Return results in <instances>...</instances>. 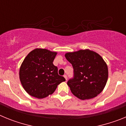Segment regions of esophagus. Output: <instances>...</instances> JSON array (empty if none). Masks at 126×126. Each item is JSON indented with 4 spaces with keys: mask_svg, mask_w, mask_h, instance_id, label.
<instances>
[{
    "mask_svg": "<svg viewBox=\"0 0 126 126\" xmlns=\"http://www.w3.org/2000/svg\"><path fill=\"white\" fill-rule=\"evenodd\" d=\"M64 78L65 79V80L67 81V75H64Z\"/></svg>",
    "mask_w": 126,
    "mask_h": 126,
    "instance_id": "esophagus-1",
    "label": "esophagus"
}]
</instances>
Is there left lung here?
I'll list each match as a JSON object with an SVG mask.
<instances>
[{
	"instance_id": "left-lung-1",
	"label": "left lung",
	"mask_w": 126,
	"mask_h": 126,
	"mask_svg": "<svg viewBox=\"0 0 126 126\" xmlns=\"http://www.w3.org/2000/svg\"><path fill=\"white\" fill-rule=\"evenodd\" d=\"M65 57L74 69V78L67 81L72 93L83 100L96 97L108 79V67L103 58L89 49L68 52Z\"/></svg>"
}]
</instances>
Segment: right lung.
I'll return each instance as SVG.
<instances>
[{"label":"right lung","mask_w":126,"mask_h":126,"mask_svg":"<svg viewBox=\"0 0 126 126\" xmlns=\"http://www.w3.org/2000/svg\"><path fill=\"white\" fill-rule=\"evenodd\" d=\"M45 48H35L30 52L19 69V79L23 88L30 95L39 99L52 94L57 86L65 79L58 74L53 64L57 55Z\"/></svg>","instance_id":"1"}]
</instances>
